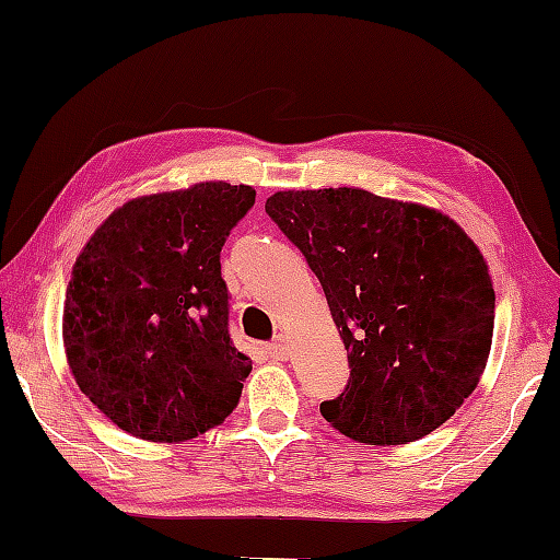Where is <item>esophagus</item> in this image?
<instances>
[{"mask_svg":"<svg viewBox=\"0 0 560 560\" xmlns=\"http://www.w3.org/2000/svg\"><path fill=\"white\" fill-rule=\"evenodd\" d=\"M267 357L272 359V362H285L288 359V339L285 336H278V339H275L270 347H267Z\"/></svg>","mask_w":560,"mask_h":560,"instance_id":"esophagus-1","label":"esophagus"}]
</instances>
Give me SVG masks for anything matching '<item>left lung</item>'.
Listing matches in <instances>:
<instances>
[{"mask_svg": "<svg viewBox=\"0 0 560 560\" xmlns=\"http://www.w3.org/2000/svg\"><path fill=\"white\" fill-rule=\"evenodd\" d=\"M267 217L303 252L349 351L320 416L349 439L400 446L474 393L494 331L489 267L441 211L362 188L280 190Z\"/></svg>", "mask_w": 560, "mask_h": 560, "instance_id": "8db88e82", "label": "left lung"}]
</instances>
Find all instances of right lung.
Instances as JSON below:
<instances>
[{
	"label": "right lung",
	"instance_id": "right-lung-1",
	"mask_svg": "<svg viewBox=\"0 0 560 560\" xmlns=\"http://www.w3.org/2000/svg\"><path fill=\"white\" fill-rule=\"evenodd\" d=\"M255 190L224 180L135 198L75 259L63 305L68 366L121 431L175 443L236 408L249 357L229 336L221 247Z\"/></svg>",
	"mask_w": 560,
	"mask_h": 560
}]
</instances>
